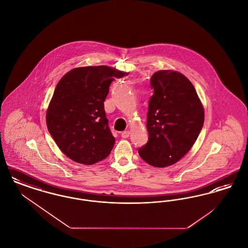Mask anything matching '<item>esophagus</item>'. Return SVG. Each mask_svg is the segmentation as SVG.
I'll use <instances>...</instances> for the list:
<instances>
[{
    "label": "esophagus",
    "mask_w": 248,
    "mask_h": 248,
    "mask_svg": "<svg viewBox=\"0 0 248 248\" xmlns=\"http://www.w3.org/2000/svg\"><path fill=\"white\" fill-rule=\"evenodd\" d=\"M121 136H122V138H123V139H127V138L130 136V131L126 130V131L122 132V133H121Z\"/></svg>",
    "instance_id": "obj_1"
}]
</instances>
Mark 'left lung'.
I'll list each match as a JSON object with an SVG mask.
<instances>
[{
	"instance_id": "1",
	"label": "left lung",
	"mask_w": 248,
	"mask_h": 248,
	"mask_svg": "<svg viewBox=\"0 0 248 248\" xmlns=\"http://www.w3.org/2000/svg\"><path fill=\"white\" fill-rule=\"evenodd\" d=\"M149 140L139 154L149 165H174L189 152L203 125L204 112L197 92L180 72L159 71L151 78Z\"/></svg>"
}]
</instances>
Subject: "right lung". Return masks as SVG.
<instances>
[{
    "instance_id": "add662e5",
    "label": "right lung",
    "mask_w": 248,
    "mask_h": 248,
    "mask_svg": "<svg viewBox=\"0 0 248 248\" xmlns=\"http://www.w3.org/2000/svg\"><path fill=\"white\" fill-rule=\"evenodd\" d=\"M127 74L108 66L80 67L57 84L46 124L61 152L72 161L93 165L110 154L115 139L108 125L104 100L111 82Z\"/></svg>"
}]
</instances>
